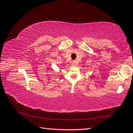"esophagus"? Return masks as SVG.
I'll return each mask as SVG.
<instances>
[{
	"label": "esophagus",
	"mask_w": 133,
	"mask_h": 133,
	"mask_svg": "<svg viewBox=\"0 0 133 133\" xmlns=\"http://www.w3.org/2000/svg\"><path fill=\"white\" fill-rule=\"evenodd\" d=\"M71 64H72V65H73V66H75V65H76V62L75 61H72Z\"/></svg>",
	"instance_id": "esophagus-1"
}]
</instances>
